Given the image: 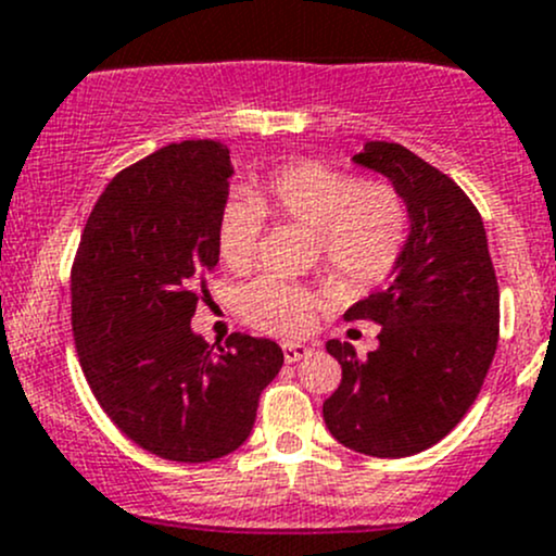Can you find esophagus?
Returning <instances> with one entry per match:
<instances>
[{"label": "esophagus", "mask_w": 556, "mask_h": 556, "mask_svg": "<svg viewBox=\"0 0 556 556\" xmlns=\"http://www.w3.org/2000/svg\"><path fill=\"white\" fill-rule=\"evenodd\" d=\"M313 353V348L302 345V342H286L283 345V358L286 364H296L302 362V358H307Z\"/></svg>", "instance_id": "1"}]
</instances>
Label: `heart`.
<instances>
[{"label": "heart", "mask_w": 556, "mask_h": 556, "mask_svg": "<svg viewBox=\"0 0 556 556\" xmlns=\"http://www.w3.org/2000/svg\"><path fill=\"white\" fill-rule=\"evenodd\" d=\"M265 211L316 232L326 267L348 289H371L396 267L406 240V205L388 181H358L320 160L273 168L254 198L236 192L216 216L222 265L251 270L260 251ZM240 316L267 334H305L316 320V294L291 280L262 276L238 294Z\"/></svg>", "instance_id": "obj_1"}]
</instances>
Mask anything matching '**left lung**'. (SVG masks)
<instances>
[{"instance_id": "8db88e82", "label": "left lung", "mask_w": 556, "mask_h": 556, "mask_svg": "<svg viewBox=\"0 0 556 556\" xmlns=\"http://www.w3.org/2000/svg\"><path fill=\"white\" fill-rule=\"evenodd\" d=\"M353 163L402 194L409 236L391 283L345 313L382 326L377 351L358 358L351 342H326L342 382L324 420L348 450L406 457L442 442L482 391L501 294L482 216L447 174L391 141H366Z\"/></svg>"}]
</instances>
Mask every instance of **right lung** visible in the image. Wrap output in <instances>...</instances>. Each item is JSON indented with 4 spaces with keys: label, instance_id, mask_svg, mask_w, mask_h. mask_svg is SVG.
Masks as SVG:
<instances>
[{
    "label": "right lung",
    "instance_id": "right-lung-1",
    "mask_svg": "<svg viewBox=\"0 0 556 556\" xmlns=\"http://www.w3.org/2000/svg\"><path fill=\"white\" fill-rule=\"evenodd\" d=\"M230 176L219 141L152 152L109 181L74 256L72 329L85 380L109 420L165 460L236 452L283 366L273 340L230 334L214 353L190 326L203 276L219 262L216 216Z\"/></svg>",
    "mask_w": 556,
    "mask_h": 556
}]
</instances>
